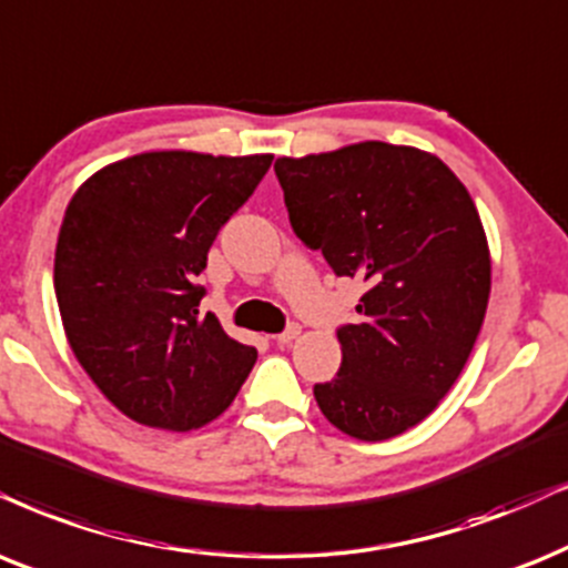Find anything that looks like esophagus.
Segmentation results:
<instances>
[{
	"instance_id": "1",
	"label": "esophagus",
	"mask_w": 568,
	"mask_h": 568,
	"mask_svg": "<svg viewBox=\"0 0 568 568\" xmlns=\"http://www.w3.org/2000/svg\"><path fill=\"white\" fill-rule=\"evenodd\" d=\"M298 335H301V325H296V322H293V325H288V329H283V333L275 337V341L280 343V346H288V343L298 341Z\"/></svg>"
}]
</instances>
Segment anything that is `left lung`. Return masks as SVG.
I'll return each mask as SVG.
<instances>
[{"instance_id":"8db88e82","label":"left lung","mask_w":568,"mask_h":568,"mask_svg":"<svg viewBox=\"0 0 568 568\" xmlns=\"http://www.w3.org/2000/svg\"><path fill=\"white\" fill-rule=\"evenodd\" d=\"M275 172L298 239L367 285L317 406L356 440L406 433L454 387L483 327L490 248L475 201L435 154L383 141L280 156Z\"/></svg>"}]
</instances>
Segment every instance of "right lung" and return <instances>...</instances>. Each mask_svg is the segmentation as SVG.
Listing matches in <instances>:
<instances>
[{"instance_id":"1","label":"right lung","mask_w":568,"mask_h":568,"mask_svg":"<svg viewBox=\"0 0 568 568\" xmlns=\"http://www.w3.org/2000/svg\"><path fill=\"white\" fill-rule=\"evenodd\" d=\"M272 154L143 152L112 162L70 199L54 293L70 348L133 422L170 433L210 425L246 383L256 348L199 314L196 277L220 227Z\"/></svg>"}]
</instances>
